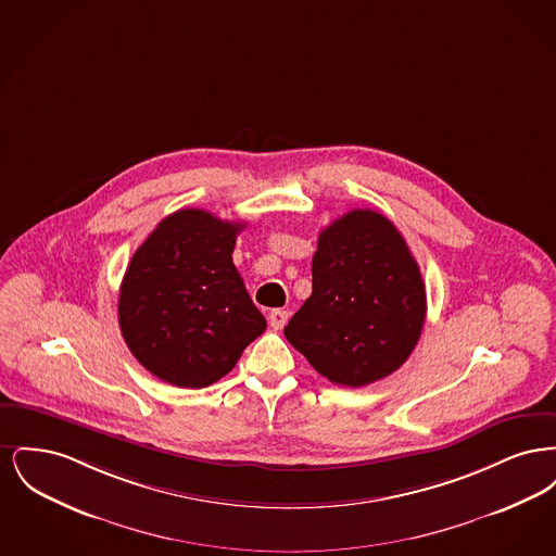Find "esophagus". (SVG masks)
Returning a JSON list of instances; mask_svg holds the SVG:
<instances>
[{"instance_id": "esophagus-1", "label": "esophagus", "mask_w": 556, "mask_h": 556, "mask_svg": "<svg viewBox=\"0 0 556 556\" xmlns=\"http://www.w3.org/2000/svg\"><path fill=\"white\" fill-rule=\"evenodd\" d=\"M288 317H290V313H288V311L275 308V311H270V313H268V325H270L275 331H279V329H283V327H286Z\"/></svg>"}]
</instances>
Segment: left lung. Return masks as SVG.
I'll use <instances>...</instances> for the list:
<instances>
[{"mask_svg":"<svg viewBox=\"0 0 556 556\" xmlns=\"http://www.w3.org/2000/svg\"><path fill=\"white\" fill-rule=\"evenodd\" d=\"M424 277L394 223L350 211L318 236L313 293L286 338L317 372L363 388L400 369L424 331Z\"/></svg>","mask_w":556,"mask_h":556,"instance_id":"obj_1","label":"left lung"}]
</instances>
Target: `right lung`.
Returning a JSON list of instances; mask_svg holds the SVG:
<instances>
[{
  "label": "right lung",
  "mask_w": 556,
  "mask_h": 556,
  "mask_svg": "<svg viewBox=\"0 0 556 556\" xmlns=\"http://www.w3.org/2000/svg\"><path fill=\"white\" fill-rule=\"evenodd\" d=\"M243 227L184 208L132 254L118 295L121 331L132 356L170 386H212L266 329L231 258Z\"/></svg>",
  "instance_id": "right-lung-1"
}]
</instances>
